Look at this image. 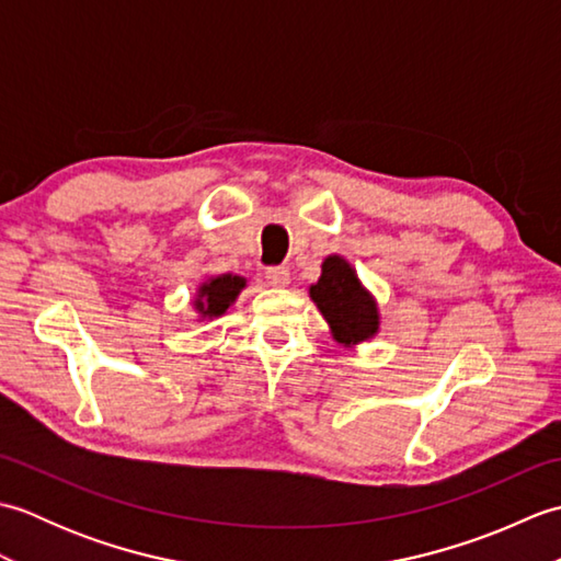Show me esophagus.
Masks as SVG:
<instances>
[{"label":"esophagus","mask_w":561,"mask_h":561,"mask_svg":"<svg viewBox=\"0 0 561 561\" xmlns=\"http://www.w3.org/2000/svg\"><path fill=\"white\" fill-rule=\"evenodd\" d=\"M265 279L272 284V287H287L291 274L287 267H267L265 270Z\"/></svg>","instance_id":"obj_1"}]
</instances>
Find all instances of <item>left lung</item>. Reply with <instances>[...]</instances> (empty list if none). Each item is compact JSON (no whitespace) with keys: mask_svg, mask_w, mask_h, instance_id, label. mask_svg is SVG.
Listing matches in <instances>:
<instances>
[{"mask_svg":"<svg viewBox=\"0 0 561 561\" xmlns=\"http://www.w3.org/2000/svg\"><path fill=\"white\" fill-rule=\"evenodd\" d=\"M311 299L328 320L332 337L344 347L371 340L378 332L380 316L374 296L342 255L325 257L320 279L311 284Z\"/></svg>","mask_w":561,"mask_h":561,"instance_id":"obj_1","label":"left lung"}]
</instances>
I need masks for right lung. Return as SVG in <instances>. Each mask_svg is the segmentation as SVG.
<instances>
[{
    "instance_id": "right-lung-1",
    "label": "right lung",
    "mask_w": 561,
    "mask_h": 561,
    "mask_svg": "<svg viewBox=\"0 0 561 561\" xmlns=\"http://www.w3.org/2000/svg\"><path fill=\"white\" fill-rule=\"evenodd\" d=\"M241 289H245V279L238 274H219V277H209L199 284L195 308L199 318H219L226 313Z\"/></svg>"
}]
</instances>
